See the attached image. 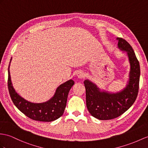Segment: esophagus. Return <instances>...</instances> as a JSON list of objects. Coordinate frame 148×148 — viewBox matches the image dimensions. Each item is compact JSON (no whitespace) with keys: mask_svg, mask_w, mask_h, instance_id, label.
Listing matches in <instances>:
<instances>
[{"mask_svg":"<svg viewBox=\"0 0 148 148\" xmlns=\"http://www.w3.org/2000/svg\"><path fill=\"white\" fill-rule=\"evenodd\" d=\"M77 77H78V78H81V79L84 78L85 77V74L84 73V71H78V73H77Z\"/></svg>","mask_w":148,"mask_h":148,"instance_id":"1","label":"esophagus"}]
</instances>
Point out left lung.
<instances>
[{
  "label": "left lung",
  "instance_id": "8db88e82",
  "mask_svg": "<svg viewBox=\"0 0 148 148\" xmlns=\"http://www.w3.org/2000/svg\"><path fill=\"white\" fill-rule=\"evenodd\" d=\"M118 46L127 51L131 63L129 84L123 90L117 93L100 92L97 86L88 80L84 81L86 89V103L93 117L99 120L113 119L123 114L130 108L138 97L140 65L130 44L122 38H117Z\"/></svg>",
  "mask_w": 148,
  "mask_h": 148
}]
</instances>
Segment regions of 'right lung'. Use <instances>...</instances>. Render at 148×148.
I'll list each match as a JSON object with an SVG mask.
<instances>
[{"instance_id": "obj_1", "label": "right lung", "mask_w": 148, "mask_h": 148, "mask_svg": "<svg viewBox=\"0 0 148 148\" xmlns=\"http://www.w3.org/2000/svg\"><path fill=\"white\" fill-rule=\"evenodd\" d=\"M8 84L10 98L14 105L21 112L32 120L51 122L60 118L63 114L66 105L68 93L72 86L75 84V82L73 80H70L62 84L57 88L52 99L42 103L29 102L17 94L12 85L9 66Z\"/></svg>"}]
</instances>
